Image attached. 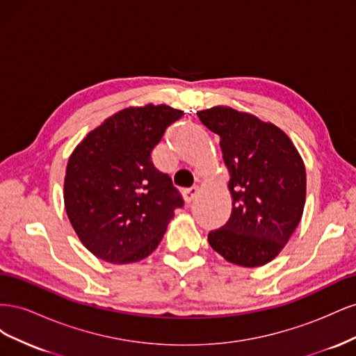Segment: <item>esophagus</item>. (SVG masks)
<instances>
[{"instance_id":"1","label":"esophagus","mask_w":356,"mask_h":356,"mask_svg":"<svg viewBox=\"0 0 356 356\" xmlns=\"http://www.w3.org/2000/svg\"><path fill=\"white\" fill-rule=\"evenodd\" d=\"M199 193H200L199 186H193V187H190V188H186V190H184V199H186V202L190 203L191 200H195L196 196L199 195Z\"/></svg>"}]
</instances>
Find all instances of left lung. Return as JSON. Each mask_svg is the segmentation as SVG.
Wrapping results in <instances>:
<instances>
[{"label":"left lung","mask_w":356,"mask_h":356,"mask_svg":"<svg viewBox=\"0 0 356 356\" xmlns=\"http://www.w3.org/2000/svg\"><path fill=\"white\" fill-rule=\"evenodd\" d=\"M197 115L221 138L233 199L229 221L209 232L208 242L229 263L264 266L284 250L303 215V159L285 132L252 114L218 105Z\"/></svg>","instance_id":"obj_1"}]
</instances>
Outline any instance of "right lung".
I'll return each mask as SVG.
<instances>
[{
	"label": "right lung",
	"mask_w": 356,
	"mask_h": 356,
	"mask_svg": "<svg viewBox=\"0 0 356 356\" xmlns=\"http://www.w3.org/2000/svg\"><path fill=\"white\" fill-rule=\"evenodd\" d=\"M181 115L169 105L129 106L89 132L70 156L63 202L95 257L114 264L144 260L184 204L152 160L166 127Z\"/></svg>",
	"instance_id": "obj_1"
}]
</instances>
